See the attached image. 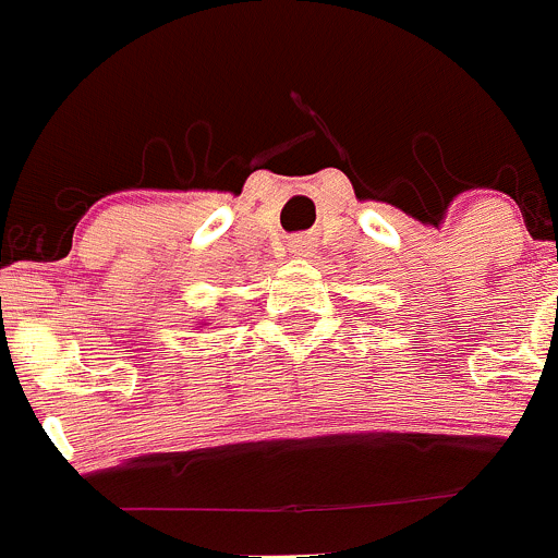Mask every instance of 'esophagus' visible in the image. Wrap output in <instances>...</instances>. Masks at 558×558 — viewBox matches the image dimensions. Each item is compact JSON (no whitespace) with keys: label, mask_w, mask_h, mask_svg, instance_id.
Returning a JSON list of instances; mask_svg holds the SVG:
<instances>
[{"label":"esophagus","mask_w":558,"mask_h":558,"mask_svg":"<svg viewBox=\"0 0 558 558\" xmlns=\"http://www.w3.org/2000/svg\"><path fill=\"white\" fill-rule=\"evenodd\" d=\"M291 253H294V256H307V242H296V245H291Z\"/></svg>","instance_id":"obj_1"}]
</instances>
